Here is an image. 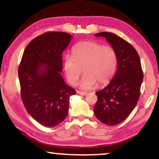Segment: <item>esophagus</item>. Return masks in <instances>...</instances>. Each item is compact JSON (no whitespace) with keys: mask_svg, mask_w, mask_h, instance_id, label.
Returning <instances> with one entry per match:
<instances>
[{"mask_svg":"<svg viewBox=\"0 0 159 159\" xmlns=\"http://www.w3.org/2000/svg\"><path fill=\"white\" fill-rule=\"evenodd\" d=\"M77 93H78V94H80V95H82V96H85V95L87 94V93H86V92H80V91H77Z\"/></svg>","mask_w":159,"mask_h":159,"instance_id":"34e87169","label":"esophagus"}]
</instances>
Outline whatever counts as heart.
I'll list each match as a JSON object with an SVG mask.
<instances>
[{"label": "heart", "mask_w": 159, "mask_h": 159, "mask_svg": "<svg viewBox=\"0 0 159 159\" xmlns=\"http://www.w3.org/2000/svg\"><path fill=\"white\" fill-rule=\"evenodd\" d=\"M73 57L67 55L64 60V71L67 81L75 85L82 72L85 73L79 86L90 89L98 84H107L117 66V55L111 46H104L95 41H84L73 48Z\"/></svg>", "instance_id": "b5f03b06"}]
</instances>
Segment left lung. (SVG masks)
Listing matches in <instances>:
<instances>
[{
    "label": "left lung",
    "instance_id": "8db88e82",
    "mask_svg": "<svg viewBox=\"0 0 159 159\" xmlns=\"http://www.w3.org/2000/svg\"><path fill=\"white\" fill-rule=\"evenodd\" d=\"M94 35L104 37L117 55L116 75L106 87L95 93L97 101L94 108L102 123L115 126L130 115L139 98L143 80L140 59L136 49L116 34L102 32Z\"/></svg>",
    "mask_w": 159,
    "mask_h": 159
}]
</instances>
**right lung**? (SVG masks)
I'll return each instance as SVG.
<instances>
[{"label":"right lung","mask_w":159,"mask_h":159,"mask_svg":"<svg viewBox=\"0 0 159 159\" xmlns=\"http://www.w3.org/2000/svg\"><path fill=\"white\" fill-rule=\"evenodd\" d=\"M71 40L63 32L42 34L25 48L18 69L23 104L46 127H54L67 117L70 97L76 94L61 75L62 52Z\"/></svg>","instance_id":"add662e5"}]
</instances>
